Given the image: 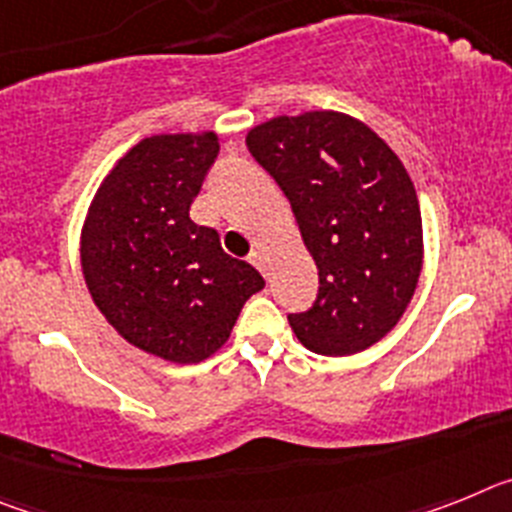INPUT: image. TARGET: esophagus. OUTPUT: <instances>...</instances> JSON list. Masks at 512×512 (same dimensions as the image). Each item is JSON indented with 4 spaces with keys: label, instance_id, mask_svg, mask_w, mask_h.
<instances>
[{
    "label": "esophagus",
    "instance_id": "obj_1",
    "mask_svg": "<svg viewBox=\"0 0 512 512\" xmlns=\"http://www.w3.org/2000/svg\"><path fill=\"white\" fill-rule=\"evenodd\" d=\"M251 264L256 266V269L264 271V274H266V259H264V251H253V253H251Z\"/></svg>",
    "mask_w": 512,
    "mask_h": 512
}]
</instances>
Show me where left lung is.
<instances>
[{"mask_svg":"<svg viewBox=\"0 0 512 512\" xmlns=\"http://www.w3.org/2000/svg\"><path fill=\"white\" fill-rule=\"evenodd\" d=\"M251 156L287 194L318 266V300L289 315L315 354L351 356L408 310L423 269V220L408 171L372 128L315 110L248 130Z\"/></svg>","mask_w":512,"mask_h":512,"instance_id":"8db88e82","label":"left lung"}]
</instances>
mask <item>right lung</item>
<instances>
[{"label": "right lung", "mask_w": 512, "mask_h": 512, "mask_svg": "<svg viewBox=\"0 0 512 512\" xmlns=\"http://www.w3.org/2000/svg\"><path fill=\"white\" fill-rule=\"evenodd\" d=\"M220 143L151 135L104 176L81 228V271L107 323L135 348L200 364L230 338L264 277L189 217Z\"/></svg>", "instance_id": "1"}]
</instances>
